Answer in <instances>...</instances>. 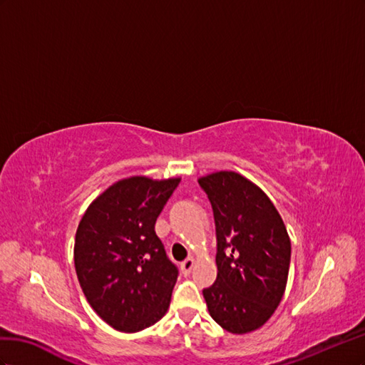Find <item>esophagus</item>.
<instances>
[{"label":"esophagus","instance_id":"1","mask_svg":"<svg viewBox=\"0 0 365 365\" xmlns=\"http://www.w3.org/2000/svg\"><path fill=\"white\" fill-rule=\"evenodd\" d=\"M192 267H194V259H192V258L185 259L183 263H180V270H182L183 275H190Z\"/></svg>","mask_w":365,"mask_h":365}]
</instances>
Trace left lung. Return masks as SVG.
<instances>
[{
  "instance_id": "left-lung-1",
  "label": "left lung",
  "mask_w": 365,
  "mask_h": 365,
  "mask_svg": "<svg viewBox=\"0 0 365 365\" xmlns=\"http://www.w3.org/2000/svg\"><path fill=\"white\" fill-rule=\"evenodd\" d=\"M199 183L212 205L218 269L203 297L218 326L245 335L266 324L283 299L290 238L274 203L245 175L217 171Z\"/></svg>"
}]
</instances>
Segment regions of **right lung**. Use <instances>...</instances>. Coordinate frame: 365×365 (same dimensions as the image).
<instances>
[{
  "label": "right lung",
  "mask_w": 365,
  "mask_h": 365,
  "mask_svg": "<svg viewBox=\"0 0 365 365\" xmlns=\"http://www.w3.org/2000/svg\"><path fill=\"white\" fill-rule=\"evenodd\" d=\"M179 182L127 177L81 218L73 252L79 284L93 310L119 331L148 329L170 307L179 272L154 225Z\"/></svg>",
  "instance_id": "add662e5"
}]
</instances>
